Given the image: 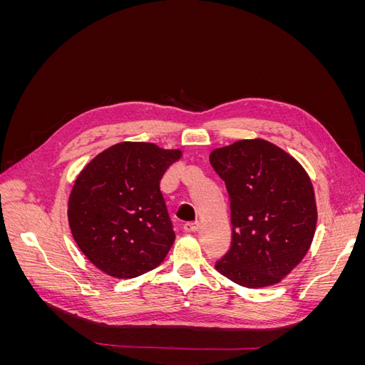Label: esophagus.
Here are the masks:
<instances>
[{
    "label": "esophagus",
    "instance_id": "esophagus-1",
    "mask_svg": "<svg viewBox=\"0 0 365 365\" xmlns=\"http://www.w3.org/2000/svg\"><path fill=\"white\" fill-rule=\"evenodd\" d=\"M197 228H200V222H187L184 225L185 233H195V231H197Z\"/></svg>",
    "mask_w": 365,
    "mask_h": 365
}]
</instances>
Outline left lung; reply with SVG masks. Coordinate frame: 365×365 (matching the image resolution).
<instances>
[{"label": "left lung", "instance_id": "8db88e82", "mask_svg": "<svg viewBox=\"0 0 365 365\" xmlns=\"http://www.w3.org/2000/svg\"><path fill=\"white\" fill-rule=\"evenodd\" d=\"M230 196L231 247L215 268L244 288L282 282L311 248L317 204L311 178L288 152L254 138L210 153Z\"/></svg>", "mask_w": 365, "mask_h": 365}]
</instances>
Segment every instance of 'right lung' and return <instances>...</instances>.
Listing matches in <instances>:
<instances>
[{
  "label": "right lung",
  "instance_id": "right-lung-1",
  "mask_svg": "<svg viewBox=\"0 0 365 365\" xmlns=\"http://www.w3.org/2000/svg\"><path fill=\"white\" fill-rule=\"evenodd\" d=\"M180 149L123 141L88 163L68 200V222L77 247L96 268L117 279H134L168 256L175 240L160 190Z\"/></svg>",
  "mask_w": 365,
  "mask_h": 365
}]
</instances>
